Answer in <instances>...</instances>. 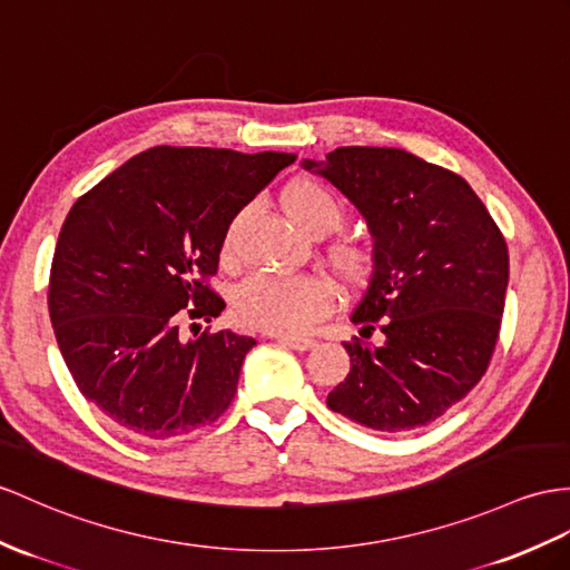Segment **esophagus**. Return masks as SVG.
Returning <instances> with one entry per match:
<instances>
[{
  "label": "esophagus",
  "instance_id": "obj_1",
  "mask_svg": "<svg viewBox=\"0 0 570 570\" xmlns=\"http://www.w3.org/2000/svg\"><path fill=\"white\" fill-rule=\"evenodd\" d=\"M277 341L287 345V348H293V351H309L316 345L314 338H304V336H277Z\"/></svg>",
  "mask_w": 570,
  "mask_h": 570
}]
</instances>
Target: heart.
Segmentation results:
<instances>
[{
  "instance_id": "b5f03b06",
  "label": "heart",
  "mask_w": 570,
  "mask_h": 570,
  "mask_svg": "<svg viewBox=\"0 0 570 570\" xmlns=\"http://www.w3.org/2000/svg\"><path fill=\"white\" fill-rule=\"evenodd\" d=\"M281 203L285 215L309 237H324L345 219V207L336 193L318 180H293L285 186ZM222 252H232V232L225 237ZM326 266L345 287H360L374 271V252L360 239H336L326 248ZM232 304L234 314L248 328L302 333L331 312L333 289L316 275L256 273L237 287Z\"/></svg>"
}]
</instances>
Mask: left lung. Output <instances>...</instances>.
I'll return each mask as SVG.
<instances>
[{
  "mask_svg": "<svg viewBox=\"0 0 570 570\" xmlns=\"http://www.w3.org/2000/svg\"><path fill=\"white\" fill-rule=\"evenodd\" d=\"M365 217L374 271L351 322L382 345L343 343L351 372L331 411L382 433L433 423L489 370L508 289V246L462 176L394 147L302 159Z\"/></svg>",
  "mask_w": 570,
  "mask_h": 570,
  "instance_id": "1",
  "label": "left lung"
}]
</instances>
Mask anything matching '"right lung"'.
<instances>
[{
	"mask_svg": "<svg viewBox=\"0 0 570 570\" xmlns=\"http://www.w3.org/2000/svg\"><path fill=\"white\" fill-rule=\"evenodd\" d=\"M293 161L161 145L72 205L52 256L50 322L79 392L128 433L176 440L229 409L256 341L227 328L184 341L178 326L225 309L207 277L232 219Z\"/></svg>",
	"mask_w": 570,
	"mask_h": 570,
	"instance_id": "1",
	"label": "right lung"
}]
</instances>
